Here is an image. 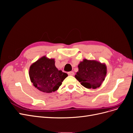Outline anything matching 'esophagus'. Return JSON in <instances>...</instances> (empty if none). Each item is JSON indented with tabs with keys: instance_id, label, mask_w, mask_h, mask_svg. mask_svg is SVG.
Masks as SVG:
<instances>
[{
	"instance_id": "34e87169",
	"label": "esophagus",
	"mask_w": 133,
	"mask_h": 133,
	"mask_svg": "<svg viewBox=\"0 0 133 133\" xmlns=\"http://www.w3.org/2000/svg\"><path fill=\"white\" fill-rule=\"evenodd\" d=\"M68 74L69 75V76H74V73L73 71L69 72H68Z\"/></svg>"
}]
</instances>
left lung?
<instances>
[{
    "label": "left lung",
    "mask_w": 133,
    "mask_h": 133,
    "mask_svg": "<svg viewBox=\"0 0 133 133\" xmlns=\"http://www.w3.org/2000/svg\"><path fill=\"white\" fill-rule=\"evenodd\" d=\"M78 72L76 78L81 85L87 89L99 88L107 75V66L96 60L84 59L78 65Z\"/></svg>",
    "instance_id": "8db88e82"
}]
</instances>
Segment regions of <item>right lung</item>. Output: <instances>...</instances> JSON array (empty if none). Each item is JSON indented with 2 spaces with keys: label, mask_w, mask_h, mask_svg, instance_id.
I'll use <instances>...</instances> for the list:
<instances>
[{
  "label": "right lung",
  "mask_w": 133,
  "mask_h": 133,
  "mask_svg": "<svg viewBox=\"0 0 133 133\" xmlns=\"http://www.w3.org/2000/svg\"><path fill=\"white\" fill-rule=\"evenodd\" d=\"M30 79L34 86L44 93H51L59 88L68 74L58 70L54 59L42 56L29 68Z\"/></svg>",
  "instance_id": "add662e5"
}]
</instances>
